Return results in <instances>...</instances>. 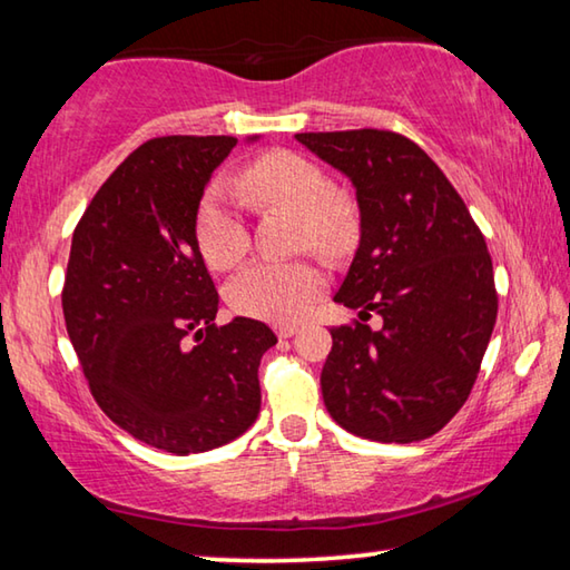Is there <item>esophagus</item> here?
<instances>
[{
    "instance_id": "34e87169",
    "label": "esophagus",
    "mask_w": 570,
    "mask_h": 570,
    "mask_svg": "<svg viewBox=\"0 0 570 570\" xmlns=\"http://www.w3.org/2000/svg\"><path fill=\"white\" fill-rule=\"evenodd\" d=\"M296 332H298L296 324H278V326H276L278 340H288V336H294Z\"/></svg>"
}]
</instances>
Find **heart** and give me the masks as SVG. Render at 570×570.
<instances>
[{"instance_id":"1","label":"heart","mask_w":570,"mask_h":570,"mask_svg":"<svg viewBox=\"0 0 570 570\" xmlns=\"http://www.w3.org/2000/svg\"><path fill=\"white\" fill-rule=\"evenodd\" d=\"M256 204L288 208L302 218V244L330 258H340L354 246L360 224L352 200L334 190L332 178L312 158L292 150H272L250 160L238 176ZM193 234L200 256L210 268L236 266L248 248V228L228 193L210 186L198 200ZM326 278L306 258L298 262H254L226 286L234 312L266 322H292L322 294Z\"/></svg>"}]
</instances>
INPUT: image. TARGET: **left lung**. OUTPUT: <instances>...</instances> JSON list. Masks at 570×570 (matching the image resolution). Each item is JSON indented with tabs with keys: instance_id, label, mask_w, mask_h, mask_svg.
Masks as SVG:
<instances>
[{
	"instance_id": "1",
	"label": "left lung",
	"mask_w": 570,
	"mask_h": 570,
	"mask_svg": "<svg viewBox=\"0 0 570 570\" xmlns=\"http://www.w3.org/2000/svg\"><path fill=\"white\" fill-rule=\"evenodd\" d=\"M352 180L360 248L334 302L382 326L332 330L324 404L356 438L417 442L455 417L498 316L485 238L417 142L392 130L296 132Z\"/></svg>"
}]
</instances>
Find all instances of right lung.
Segmentation results:
<instances>
[{
    "mask_svg": "<svg viewBox=\"0 0 570 570\" xmlns=\"http://www.w3.org/2000/svg\"><path fill=\"white\" fill-rule=\"evenodd\" d=\"M236 142H142L72 234L62 312L92 397L128 435L173 455L244 435L262 410L258 364L276 344L246 316L216 326L218 292L193 234L210 173Z\"/></svg>",
    "mask_w": 570,
    "mask_h": 570,
    "instance_id": "right-lung-1",
    "label": "right lung"
}]
</instances>
